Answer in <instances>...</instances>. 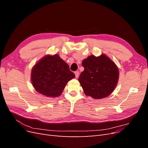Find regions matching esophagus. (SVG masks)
Returning a JSON list of instances; mask_svg holds the SVG:
<instances>
[{
	"instance_id": "obj_1",
	"label": "esophagus",
	"mask_w": 148,
	"mask_h": 148,
	"mask_svg": "<svg viewBox=\"0 0 148 148\" xmlns=\"http://www.w3.org/2000/svg\"><path fill=\"white\" fill-rule=\"evenodd\" d=\"M75 77L76 78H78V75H79V72L78 71H75Z\"/></svg>"
}]
</instances>
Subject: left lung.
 Instances as JSON below:
<instances>
[{"instance_id":"left-lung-1","label":"left lung","mask_w":148,"mask_h":148,"mask_svg":"<svg viewBox=\"0 0 148 148\" xmlns=\"http://www.w3.org/2000/svg\"><path fill=\"white\" fill-rule=\"evenodd\" d=\"M79 82L86 96L102 99L114 90L119 79L117 66L105 55L91 56L83 60Z\"/></svg>"}]
</instances>
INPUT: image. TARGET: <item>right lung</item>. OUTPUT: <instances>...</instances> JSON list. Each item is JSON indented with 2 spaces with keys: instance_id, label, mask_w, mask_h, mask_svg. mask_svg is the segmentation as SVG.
<instances>
[{
  "instance_id": "1",
  "label": "right lung",
  "mask_w": 148,
  "mask_h": 148,
  "mask_svg": "<svg viewBox=\"0 0 148 148\" xmlns=\"http://www.w3.org/2000/svg\"><path fill=\"white\" fill-rule=\"evenodd\" d=\"M69 66L58 55L46 56L34 65L31 82L38 92L47 97L60 96L66 84L75 78Z\"/></svg>"
}]
</instances>
